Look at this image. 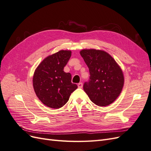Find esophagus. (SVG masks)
Segmentation results:
<instances>
[{
    "label": "esophagus",
    "instance_id": "esophagus-1",
    "mask_svg": "<svg viewBox=\"0 0 151 151\" xmlns=\"http://www.w3.org/2000/svg\"><path fill=\"white\" fill-rule=\"evenodd\" d=\"M77 86H78L79 88H83V84L82 83H79L78 84H77Z\"/></svg>",
    "mask_w": 151,
    "mask_h": 151
}]
</instances>
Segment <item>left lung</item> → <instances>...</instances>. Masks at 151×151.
Returning <instances> with one entry per match:
<instances>
[{
	"mask_svg": "<svg viewBox=\"0 0 151 151\" xmlns=\"http://www.w3.org/2000/svg\"><path fill=\"white\" fill-rule=\"evenodd\" d=\"M80 54L90 73L89 81L83 86L86 93L99 106L111 104L119 96L124 85L121 67L110 55L101 50L84 49Z\"/></svg>",
	"mask_w": 151,
	"mask_h": 151,
	"instance_id": "left-lung-1",
	"label": "left lung"
}]
</instances>
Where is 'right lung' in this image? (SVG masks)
Wrapping results in <instances>:
<instances>
[{"label": "right lung", "mask_w": 151, "mask_h": 151, "mask_svg": "<svg viewBox=\"0 0 151 151\" xmlns=\"http://www.w3.org/2000/svg\"><path fill=\"white\" fill-rule=\"evenodd\" d=\"M70 50L60 51L49 55L41 62L34 72L33 85L38 99L45 106L58 109L68 101L77 88L71 83V74L63 71L71 57Z\"/></svg>", "instance_id": "obj_1"}]
</instances>
